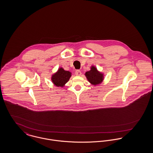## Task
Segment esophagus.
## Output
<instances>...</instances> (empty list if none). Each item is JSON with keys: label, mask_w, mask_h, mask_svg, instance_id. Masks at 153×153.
<instances>
[{"label": "esophagus", "mask_w": 153, "mask_h": 153, "mask_svg": "<svg viewBox=\"0 0 153 153\" xmlns=\"http://www.w3.org/2000/svg\"><path fill=\"white\" fill-rule=\"evenodd\" d=\"M75 74L76 76H81L82 74V72L80 70H77L75 71Z\"/></svg>", "instance_id": "esophagus-1"}]
</instances>
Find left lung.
Segmentation results:
<instances>
[{
	"instance_id": "obj_1",
	"label": "left lung",
	"mask_w": 153,
	"mask_h": 153,
	"mask_svg": "<svg viewBox=\"0 0 153 153\" xmlns=\"http://www.w3.org/2000/svg\"><path fill=\"white\" fill-rule=\"evenodd\" d=\"M85 76L88 81L94 85L101 84L104 80V74L100 72L93 66L91 67L90 71L85 72Z\"/></svg>"
}]
</instances>
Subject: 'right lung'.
<instances>
[{
	"instance_id": "1",
	"label": "right lung",
	"mask_w": 153,
	"mask_h": 153,
	"mask_svg": "<svg viewBox=\"0 0 153 153\" xmlns=\"http://www.w3.org/2000/svg\"><path fill=\"white\" fill-rule=\"evenodd\" d=\"M71 76V72L65 71L62 68H60L57 72L52 76L51 80L55 85L62 87L69 80Z\"/></svg>"
}]
</instances>
